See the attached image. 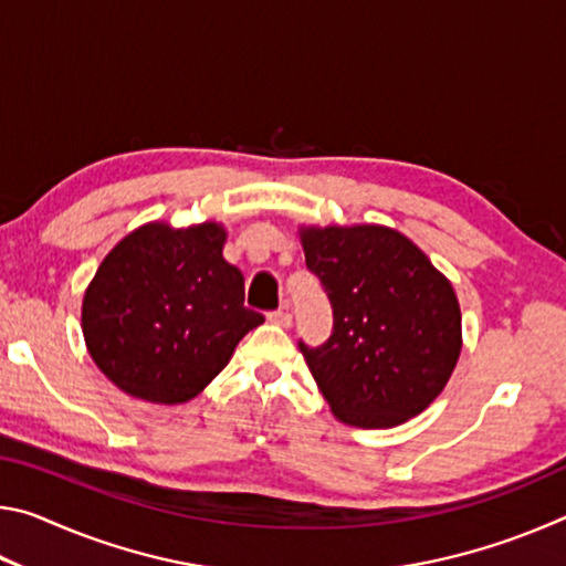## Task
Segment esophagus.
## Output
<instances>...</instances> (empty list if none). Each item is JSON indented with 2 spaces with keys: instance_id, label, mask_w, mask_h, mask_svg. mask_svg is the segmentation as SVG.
<instances>
[{
  "instance_id": "1",
  "label": "esophagus",
  "mask_w": 566,
  "mask_h": 566,
  "mask_svg": "<svg viewBox=\"0 0 566 566\" xmlns=\"http://www.w3.org/2000/svg\"><path fill=\"white\" fill-rule=\"evenodd\" d=\"M266 319H270L272 324H276V327H292V314L286 310H276V312H270L266 314Z\"/></svg>"
}]
</instances>
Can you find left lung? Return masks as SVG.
Here are the masks:
<instances>
[{
	"label": "left lung",
	"instance_id": "obj_1",
	"mask_svg": "<svg viewBox=\"0 0 566 566\" xmlns=\"http://www.w3.org/2000/svg\"><path fill=\"white\" fill-rule=\"evenodd\" d=\"M304 260L334 312L327 344H300L332 415L389 429L442 395L462 352L452 282L397 229L300 227Z\"/></svg>",
	"mask_w": 566,
	"mask_h": 566
}]
</instances>
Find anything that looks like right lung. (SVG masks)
<instances>
[{
  "label": "right lung",
  "instance_id": "obj_1",
  "mask_svg": "<svg viewBox=\"0 0 566 566\" xmlns=\"http://www.w3.org/2000/svg\"><path fill=\"white\" fill-rule=\"evenodd\" d=\"M219 222H147L114 244L82 300L90 357L114 387L151 405L195 399L264 317L222 256Z\"/></svg>",
  "mask_w": 566,
  "mask_h": 566
}]
</instances>
